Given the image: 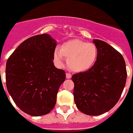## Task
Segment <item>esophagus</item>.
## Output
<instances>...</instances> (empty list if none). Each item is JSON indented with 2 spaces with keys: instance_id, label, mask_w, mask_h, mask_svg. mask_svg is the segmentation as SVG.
<instances>
[{
  "instance_id": "34e87169",
  "label": "esophagus",
  "mask_w": 133,
  "mask_h": 133,
  "mask_svg": "<svg viewBox=\"0 0 133 133\" xmlns=\"http://www.w3.org/2000/svg\"><path fill=\"white\" fill-rule=\"evenodd\" d=\"M71 73H66V77L67 78V79H70L71 77Z\"/></svg>"
}]
</instances>
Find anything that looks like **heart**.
I'll return each instance as SVG.
<instances>
[{
  "label": "heart",
  "mask_w": 133,
  "mask_h": 133,
  "mask_svg": "<svg viewBox=\"0 0 133 133\" xmlns=\"http://www.w3.org/2000/svg\"><path fill=\"white\" fill-rule=\"evenodd\" d=\"M97 55V48L95 44L75 39L64 43L60 49H56L54 59L58 66H62L65 57L70 69L80 73L87 71L95 64Z\"/></svg>",
  "instance_id": "b5f03b06"
}]
</instances>
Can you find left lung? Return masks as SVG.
I'll use <instances>...</instances> for the list:
<instances>
[{
  "label": "left lung",
  "instance_id": "obj_1",
  "mask_svg": "<svg viewBox=\"0 0 133 133\" xmlns=\"http://www.w3.org/2000/svg\"><path fill=\"white\" fill-rule=\"evenodd\" d=\"M98 55L95 64L87 71L75 73L74 101L81 112L99 115L108 112L120 98L127 72L122 54L100 40H93Z\"/></svg>",
  "mask_w": 133,
  "mask_h": 133
}]
</instances>
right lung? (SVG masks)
<instances>
[{"instance_id": "obj_1", "label": "right lung", "mask_w": 133, "mask_h": 133, "mask_svg": "<svg viewBox=\"0 0 133 133\" xmlns=\"http://www.w3.org/2000/svg\"><path fill=\"white\" fill-rule=\"evenodd\" d=\"M57 43L49 34L37 35L21 43L6 64L7 91L15 104L31 116L48 114L66 78L53 62Z\"/></svg>"}]
</instances>
